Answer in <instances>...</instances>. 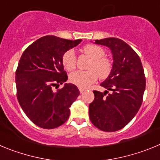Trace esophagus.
<instances>
[{
    "label": "esophagus",
    "instance_id": "34e87169",
    "mask_svg": "<svg viewBox=\"0 0 160 160\" xmlns=\"http://www.w3.org/2000/svg\"><path fill=\"white\" fill-rule=\"evenodd\" d=\"M79 91H80V93H83L84 91H86V89H83V88H79Z\"/></svg>",
    "mask_w": 160,
    "mask_h": 160
}]
</instances>
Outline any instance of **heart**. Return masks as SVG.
Returning a JSON list of instances; mask_svg holds the SVG:
<instances>
[{"label":"heart","instance_id":"1","mask_svg":"<svg viewBox=\"0 0 160 160\" xmlns=\"http://www.w3.org/2000/svg\"><path fill=\"white\" fill-rule=\"evenodd\" d=\"M83 53L90 58L86 71L78 70L70 75V81L73 84L81 88H87L95 82L97 78L106 79L110 76L113 70V62L109 58L105 57L106 52L101 46L88 44L83 46ZM65 69L69 71L75 69L77 58L73 49H69L64 53L62 58Z\"/></svg>","mask_w":160,"mask_h":160}]
</instances>
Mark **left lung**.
Here are the masks:
<instances>
[{
    "label": "left lung",
    "mask_w": 160,
    "mask_h": 160,
    "mask_svg": "<svg viewBox=\"0 0 160 160\" xmlns=\"http://www.w3.org/2000/svg\"><path fill=\"white\" fill-rule=\"evenodd\" d=\"M95 43L111 49L114 62L111 73L101 83L107 90H94V99L89 106L90 119L101 131L113 132L128 125L138 111L146 78L138 55L125 42L109 38L95 40Z\"/></svg>",
    "instance_id": "1"
}]
</instances>
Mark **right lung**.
I'll return each instance as SVG.
<instances>
[{
	"mask_svg": "<svg viewBox=\"0 0 160 160\" xmlns=\"http://www.w3.org/2000/svg\"><path fill=\"white\" fill-rule=\"evenodd\" d=\"M81 42L48 35L28 46L20 58L15 77L17 97L28 118L39 128L53 129L69 118V107L80 94L78 89L70 83L57 91L53 89L68 78L62 55Z\"/></svg>",
	"mask_w": 160,
	"mask_h": 160,
	"instance_id": "1",
	"label": "right lung"
}]
</instances>
